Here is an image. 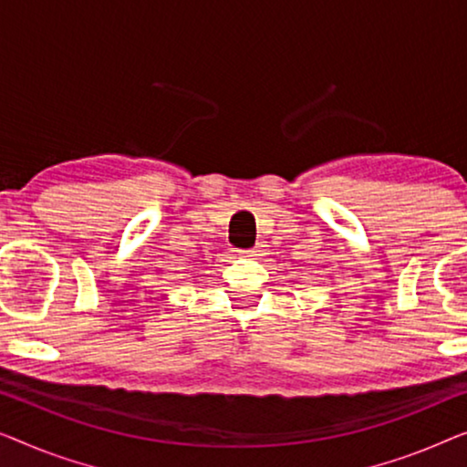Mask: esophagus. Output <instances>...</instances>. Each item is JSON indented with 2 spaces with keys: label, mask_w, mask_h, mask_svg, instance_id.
I'll use <instances>...</instances> for the list:
<instances>
[{
  "label": "esophagus",
  "mask_w": 467,
  "mask_h": 467,
  "mask_svg": "<svg viewBox=\"0 0 467 467\" xmlns=\"http://www.w3.org/2000/svg\"><path fill=\"white\" fill-rule=\"evenodd\" d=\"M247 255V258H255V255H260V249L258 247H252V249H245V252H243Z\"/></svg>",
  "instance_id": "34e87169"
}]
</instances>
